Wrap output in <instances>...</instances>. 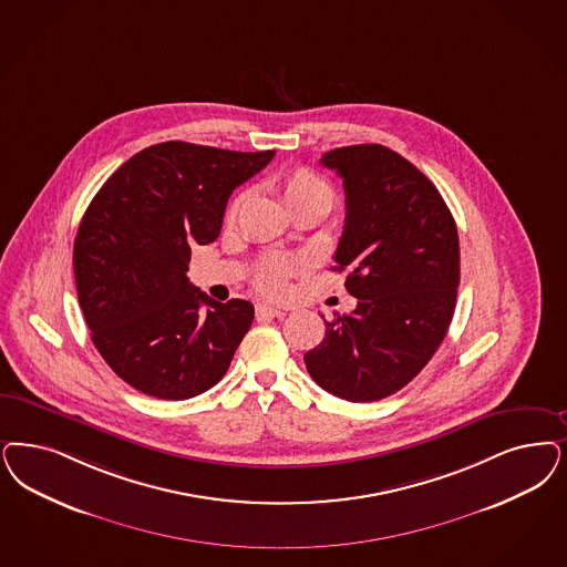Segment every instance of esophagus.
<instances>
[{"label":"esophagus","instance_id":"1","mask_svg":"<svg viewBox=\"0 0 567 567\" xmlns=\"http://www.w3.org/2000/svg\"><path fill=\"white\" fill-rule=\"evenodd\" d=\"M257 318H282V316H287L285 310H280V308H272V306H257Z\"/></svg>","mask_w":567,"mask_h":567}]
</instances>
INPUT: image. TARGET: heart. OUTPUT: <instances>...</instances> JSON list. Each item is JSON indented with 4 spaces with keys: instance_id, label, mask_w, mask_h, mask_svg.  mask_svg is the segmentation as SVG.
<instances>
[{
    "instance_id": "b5f03b06",
    "label": "heart",
    "mask_w": 567,
    "mask_h": 567,
    "mask_svg": "<svg viewBox=\"0 0 567 567\" xmlns=\"http://www.w3.org/2000/svg\"><path fill=\"white\" fill-rule=\"evenodd\" d=\"M278 190H280L285 205L289 207V212L295 207H316V209H322L324 214H329L334 205V190H332L331 184L308 167H297V169H291L278 177ZM240 203H243V195L236 196L235 200L230 203L228 217H235ZM301 268H303V261H299V259L272 257L259 266L257 276H255V285L264 293L280 297L289 289V278L299 272Z\"/></svg>"
}]
</instances>
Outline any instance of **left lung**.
<instances>
[{"label": "left lung", "instance_id": "1", "mask_svg": "<svg viewBox=\"0 0 567 567\" xmlns=\"http://www.w3.org/2000/svg\"><path fill=\"white\" fill-rule=\"evenodd\" d=\"M320 163L346 190L332 270H348L352 313H334L303 355L337 398L374 402L409 385L449 332L461 278L456 224L430 177L381 144L343 146Z\"/></svg>", "mask_w": 567, "mask_h": 567}]
</instances>
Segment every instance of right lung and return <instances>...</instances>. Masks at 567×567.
Here are the masks:
<instances>
[{
	"instance_id": "obj_1",
	"label": "right lung",
	"mask_w": 567,
	"mask_h": 567,
	"mask_svg": "<svg viewBox=\"0 0 567 567\" xmlns=\"http://www.w3.org/2000/svg\"><path fill=\"white\" fill-rule=\"evenodd\" d=\"M272 156L161 142L92 198L73 247L79 306L100 355L134 390L188 400L228 371L254 306L196 289L190 245L214 243L233 190Z\"/></svg>"
}]
</instances>
